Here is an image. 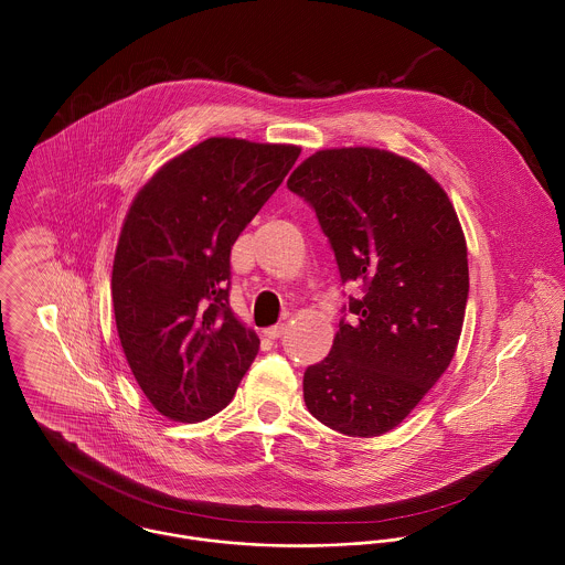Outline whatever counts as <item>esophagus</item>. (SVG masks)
I'll use <instances>...</instances> for the list:
<instances>
[{"label":"esophagus","instance_id":"34e87169","mask_svg":"<svg viewBox=\"0 0 565 565\" xmlns=\"http://www.w3.org/2000/svg\"><path fill=\"white\" fill-rule=\"evenodd\" d=\"M263 332H265V337H269V339H278V337H282V334L287 332V323H276V326H269V328H265Z\"/></svg>","mask_w":565,"mask_h":565}]
</instances>
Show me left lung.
<instances>
[{"label": "left lung", "instance_id": "obj_1", "mask_svg": "<svg viewBox=\"0 0 565 565\" xmlns=\"http://www.w3.org/2000/svg\"><path fill=\"white\" fill-rule=\"evenodd\" d=\"M287 186L316 209L341 280L363 287L352 322L305 372V403L337 433L385 435L457 352L470 289L461 222L441 184L390 150H318Z\"/></svg>", "mask_w": 565, "mask_h": 565}]
</instances>
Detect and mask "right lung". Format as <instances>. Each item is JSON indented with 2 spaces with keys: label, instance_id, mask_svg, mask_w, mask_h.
Here are the masks:
<instances>
[{
  "label": "right lung",
  "instance_id": "right-lung-1",
  "mask_svg": "<svg viewBox=\"0 0 565 565\" xmlns=\"http://www.w3.org/2000/svg\"><path fill=\"white\" fill-rule=\"evenodd\" d=\"M300 152L211 137L164 162L126 213L115 323L141 392L173 422L226 408L258 352V334L228 305L231 249Z\"/></svg>",
  "mask_w": 565,
  "mask_h": 565
}]
</instances>
